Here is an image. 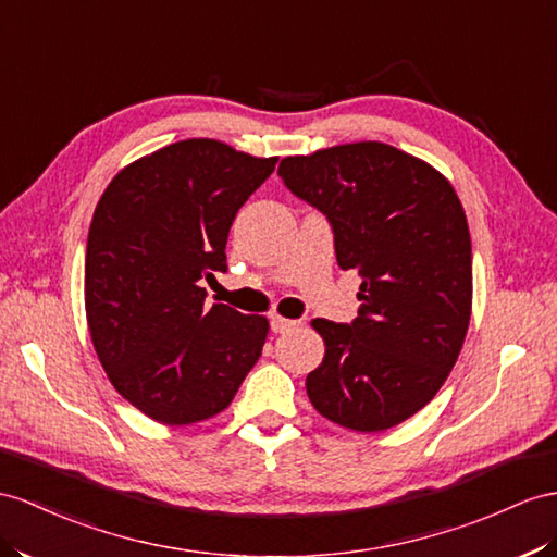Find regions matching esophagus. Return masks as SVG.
I'll list each match as a JSON object with an SVG mask.
<instances>
[{
    "mask_svg": "<svg viewBox=\"0 0 557 557\" xmlns=\"http://www.w3.org/2000/svg\"><path fill=\"white\" fill-rule=\"evenodd\" d=\"M296 324H298L296 320H287V318H280V315H273V318H270V330H273L275 334L289 332V330H294Z\"/></svg>",
    "mask_w": 557,
    "mask_h": 557,
    "instance_id": "1",
    "label": "esophagus"
}]
</instances>
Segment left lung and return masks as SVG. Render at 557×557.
<instances>
[{
  "label": "left lung",
  "mask_w": 557,
  "mask_h": 557,
  "mask_svg": "<svg viewBox=\"0 0 557 557\" xmlns=\"http://www.w3.org/2000/svg\"><path fill=\"white\" fill-rule=\"evenodd\" d=\"M277 174L324 213L338 265L362 280L350 324L312 320L326 350L306 379L310 403L350 431H386L433 400L461 352L473 304L463 207L440 171L376 140L284 157Z\"/></svg>",
  "instance_id": "8db88e82"
}]
</instances>
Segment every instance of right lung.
Returning <instances> with one entry per match:
<instances>
[{"label": "right lung", "instance_id": "obj_1", "mask_svg": "<svg viewBox=\"0 0 557 557\" xmlns=\"http://www.w3.org/2000/svg\"><path fill=\"white\" fill-rule=\"evenodd\" d=\"M275 164L178 140L122 169L98 199L84 263L91 341L112 386L154 421L216 417L261 358L268 320L207 304L205 280L227 270L235 213Z\"/></svg>", "mask_w": 557, "mask_h": 557}]
</instances>
